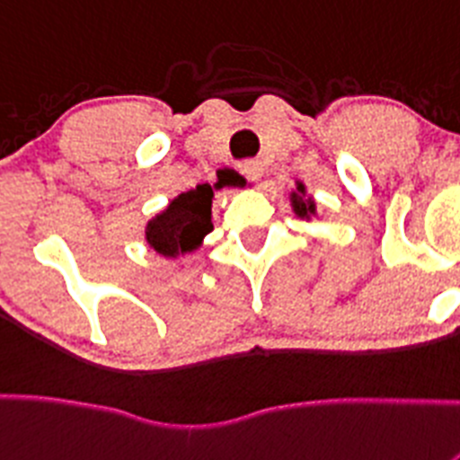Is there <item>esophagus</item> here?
Listing matches in <instances>:
<instances>
[{"label": "esophagus", "instance_id": "obj_1", "mask_svg": "<svg viewBox=\"0 0 460 460\" xmlns=\"http://www.w3.org/2000/svg\"><path fill=\"white\" fill-rule=\"evenodd\" d=\"M240 170H243V174L247 179H252V181H259L261 174H263V163L256 161V158H250V161H244L243 165H240Z\"/></svg>", "mask_w": 460, "mask_h": 460}]
</instances>
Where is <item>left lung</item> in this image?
Returning a JSON list of instances; mask_svg holds the SVG:
<instances>
[{"instance_id":"1","label":"left lung","mask_w":460,"mask_h":460,"mask_svg":"<svg viewBox=\"0 0 460 460\" xmlns=\"http://www.w3.org/2000/svg\"><path fill=\"white\" fill-rule=\"evenodd\" d=\"M299 190H302V192H304V188H302V186H299ZM293 204H295V210H297V216H302V217H306V216H308V213H313V210H315V206H313V204H311V201H308V204H304V201H302V199H295V201H293Z\"/></svg>"}]
</instances>
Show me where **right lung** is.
Returning a JSON list of instances; mask_svg holds the SVG:
<instances>
[{
    "label": "right lung",
    "instance_id": "right-lung-1",
    "mask_svg": "<svg viewBox=\"0 0 460 460\" xmlns=\"http://www.w3.org/2000/svg\"><path fill=\"white\" fill-rule=\"evenodd\" d=\"M210 199L213 190L208 183L181 192L177 199L147 225V243L163 256H174L199 247L201 238L213 229L210 225Z\"/></svg>",
    "mask_w": 460,
    "mask_h": 460
}]
</instances>
